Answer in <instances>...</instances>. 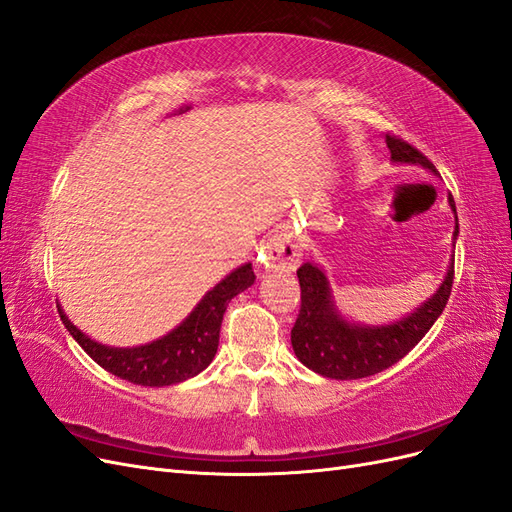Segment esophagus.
<instances>
[{
  "instance_id": "1",
  "label": "esophagus",
  "mask_w": 512,
  "mask_h": 512,
  "mask_svg": "<svg viewBox=\"0 0 512 512\" xmlns=\"http://www.w3.org/2000/svg\"><path fill=\"white\" fill-rule=\"evenodd\" d=\"M300 257V240L287 227L276 229L259 251V263L268 272H293L298 268Z\"/></svg>"
}]
</instances>
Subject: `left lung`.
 I'll list each match as a JSON object with an SVG mask.
<instances>
[{
	"label": "left lung",
	"mask_w": 512,
	"mask_h": 512,
	"mask_svg": "<svg viewBox=\"0 0 512 512\" xmlns=\"http://www.w3.org/2000/svg\"><path fill=\"white\" fill-rule=\"evenodd\" d=\"M387 148L391 153V163L398 166H417L438 176L434 163L419 153L408 142L387 136ZM449 206L455 214L453 229V249L459 236V221L453 195L449 193ZM453 255L444 278L438 289L421 302L415 310L408 312L402 319H395L381 325L359 323L344 317L332 285L325 270L317 261H306L298 270L300 289H302V308L298 321L291 329L293 353L302 364L327 378L336 381H353V378H366L376 372H383L389 366L415 349L419 340L430 332V327L442 315L444 306L453 287Z\"/></svg>",
	"instance_id": "1"
}]
</instances>
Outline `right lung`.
I'll use <instances>...</instances> for the list:
<instances>
[{"instance_id":"obj_1","label":"right lung","mask_w":512,"mask_h":512,"mask_svg":"<svg viewBox=\"0 0 512 512\" xmlns=\"http://www.w3.org/2000/svg\"><path fill=\"white\" fill-rule=\"evenodd\" d=\"M255 283L253 263L229 272L172 332L140 346H108L78 329L61 304L57 310L65 329L85 353L106 372L142 387H168L193 378L210 366L219 349V332L227 304Z\"/></svg>"}]
</instances>
